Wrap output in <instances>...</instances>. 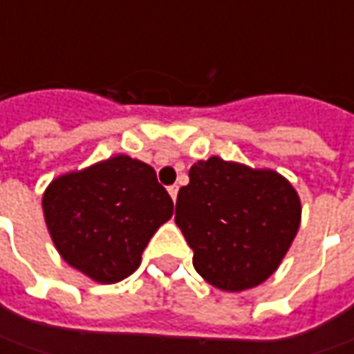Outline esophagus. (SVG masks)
Masks as SVG:
<instances>
[{
  "mask_svg": "<svg viewBox=\"0 0 354 354\" xmlns=\"http://www.w3.org/2000/svg\"><path fill=\"white\" fill-rule=\"evenodd\" d=\"M167 191H169L171 198L175 201V198H177V193H179V185H171V187H169V189H167Z\"/></svg>",
  "mask_w": 354,
  "mask_h": 354,
  "instance_id": "obj_1",
  "label": "esophagus"
}]
</instances>
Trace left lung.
<instances>
[{"label": "left lung", "mask_w": 354, "mask_h": 354, "mask_svg": "<svg viewBox=\"0 0 354 354\" xmlns=\"http://www.w3.org/2000/svg\"><path fill=\"white\" fill-rule=\"evenodd\" d=\"M299 216V197L281 175L221 157L189 169L175 207L195 270L225 292L254 288L276 272Z\"/></svg>", "instance_id": "8db88e82"}]
</instances>
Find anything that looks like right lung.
I'll return each mask as SVG.
<instances>
[{"mask_svg": "<svg viewBox=\"0 0 354 354\" xmlns=\"http://www.w3.org/2000/svg\"><path fill=\"white\" fill-rule=\"evenodd\" d=\"M50 238L64 262L100 283L128 278L149 238L173 214L153 167L116 156L55 179L43 195Z\"/></svg>", "mask_w": 354, "mask_h": 354, "instance_id": "obj_1", "label": "right lung"}]
</instances>
